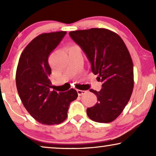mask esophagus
<instances>
[{
	"label": "esophagus",
	"instance_id": "obj_1",
	"mask_svg": "<svg viewBox=\"0 0 156 156\" xmlns=\"http://www.w3.org/2000/svg\"><path fill=\"white\" fill-rule=\"evenodd\" d=\"M77 93L78 94V96H82L86 93V91H83V90H79V89H77Z\"/></svg>",
	"mask_w": 156,
	"mask_h": 156
}]
</instances>
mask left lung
<instances>
[{
  "mask_svg": "<svg viewBox=\"0 0 156 156\" xmlns=\"http://www.w3.org/2000/svg\"><path fill=\"white\" fill-rule=\"evenodd\" d=\"M69 36L80 47L98 75L102 89L89 91L96 95L97 103L87 108L91 120L111 122L119 115L130 99L133 89V65L122 39L102 28L70 31Z\"/></svg>",
  "mask_w": 156,
  "mask_h": 156,
  "instance_id": "8db88e82",
  "label": "left lung"
}]
</instances>
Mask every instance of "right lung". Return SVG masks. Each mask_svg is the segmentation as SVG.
I'll list each match as a JSON object with an SVG mask.
<instances>
[{
    "instance_id": "1",
    "label": "right lung",
    "mask_w": 156,
    "mask_h": 156,
    "mask_svg": "<svg viewBox=\"0 0 156 156\" xmlns=\"http://www.w3.org/2000/svg\"><path fill=\"white\" fill-rule=\"evenodd\" d=\"M66 34L62 31L36 37L23 50L18 61L16 74L18 95L30 114L43 125H58L65 120L70 103L78 97L73 89L66 92L51 90L48 57Z\"/></svg>"
}]
</instances>
